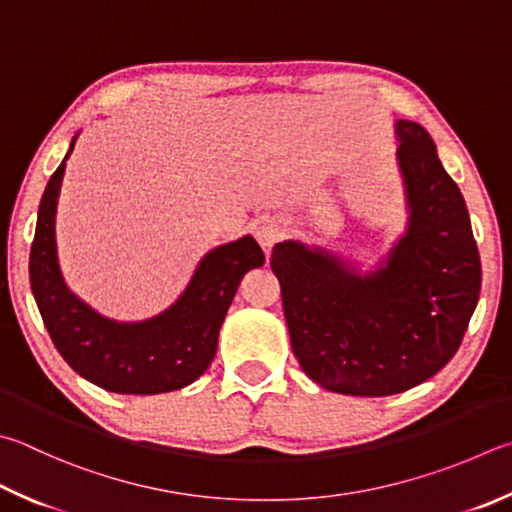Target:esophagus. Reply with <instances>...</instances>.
I'll return each mask as SVG.
<instances>
[{"label":"esophagus","instance_id":"1","mask_svg":"<svg viewBox=\"0 0 512 512\" xmlns=\"http://www.w3.org/2000/svg\"><path fill=\"white\" fill-rule=\"evenodd\" d=\"M286 235V228L282 224V219L277 217H262L255 224V237L262 248H273L277 241H282Z\"/></svg>","mask_w":512,"mask_h":512}]
</instances>
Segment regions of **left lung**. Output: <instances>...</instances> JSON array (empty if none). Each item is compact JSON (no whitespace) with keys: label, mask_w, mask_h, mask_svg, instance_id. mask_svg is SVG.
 Masks as SVG:
<instances>
[{"label":"left lung","mask_w":512,"mask_h":512,"mask_svg":"<svg viewBox=\"0 0 512 512\" xmlns=\"http://www.w3.org/2000/svg\"><path fill=\"white\" fill-rule=\"evenodd\" d=\"M396 134L412 219L387 268L358 277L295 241L273 248L295 358L338 394H401L432 378L479 302L481 262L461 190L421 125L398 120Z\"/></svg>","instance_id":"left-lung-1"}]
</instances>
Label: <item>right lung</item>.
<instances>
[{
	"label": "right lung",
	"mask_w": 512,
	"mask_h": 512,
	"mask_svg": "<svg viewBox=\"0 0 512 512\" xmlns=\"http://www.w3.org/2000/svg\"><path fill=\"white\" fill-rule=\"evenodd\" d=\"M64 161L46 183L29 257L31 291L55 349L73 371L107 392L163 394L190 385L215 358L221 322L241 277L264 264L262 248L244 237L212 250L181 300L159 318L138 324L100 318L67 291L55 257Z\"/></svg>",
	"instance_id": "1"
}]
</instances>
